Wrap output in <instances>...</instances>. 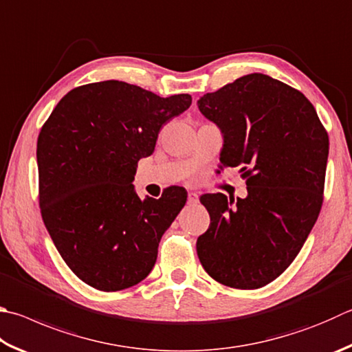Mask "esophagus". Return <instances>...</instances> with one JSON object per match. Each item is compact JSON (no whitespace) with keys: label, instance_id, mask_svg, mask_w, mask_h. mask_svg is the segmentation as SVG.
Segmentation results:
<instances>
[{"label":"esophagus","instance_id":"obj_1","mask_svg":"<svg viewBox=\"0 0 352 352\" xmlns=\"http://www.w3.org/2000/svg\"><path fill=\"white\" fill-rule=\"evenodd\" d=\"M188 203L189 204H197L198 203V194L197 192H189Z\"/></svg>","mask_w":352,"mask_h":352}]
</instances>
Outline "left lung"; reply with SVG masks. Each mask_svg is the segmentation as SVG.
<instances>
[{
  "label": "left lung",
  "mask_w": 352,
  "mask_h": 352,
  "mask_svg": "<svg viewBox=\"0 0 352 352\" xmlns=\"http://www.w3.org/2000/svg\"><path fill=\"white\" fill-rule=\"evenodd\" d=\"M223 135L220 162L240 166L248 197L201 195L209 229L197 254L210 277L257 289L289 266L323 201L328 133L311 101L265 74H249L197 100Z\"/></svg>",
  "instance_id": "8db88e82"
}]
</instances>
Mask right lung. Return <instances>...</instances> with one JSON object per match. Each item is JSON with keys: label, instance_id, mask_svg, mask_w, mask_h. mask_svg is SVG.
Here are the masks:
<instances>
[{"label": "right lung", "instance_id": "1", "mask_svg": "<svg viewBox=\"0 0 352 352\" xmlns=\"http://www.w3.org/2000/svg\"><path fill=\"white\" fill-rule=\"evenodd\" d=\"M190 103L189 94L162 98L109 80L72 89L44 123L36 143L43 221L66 265L95 289H126L154 267L188 192L172 186L142 200L132 182L162 126Z\"/></svg>", "mask_w": 352, "mask_h": 352}]
</instances>
